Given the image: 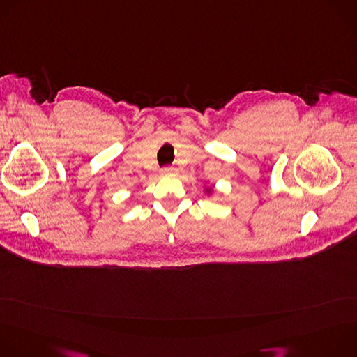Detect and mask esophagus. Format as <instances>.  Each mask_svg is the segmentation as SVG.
Returning a JSON list of instances; mask_svg holds the SVG:
<instances>
[{"instance_id":"1","label":"esophagus","mask_w":357,"mask_h":357,"mask_svg":"<svg viewBox=\"0 0 357 357\" xmlns=\"http://www.w3.org/2000/svg\"><path fill=\"white\" fill-rule=\"evenodd\" d=\"M161 175H162V176H175V175H176V168H174V167L162 168V169H161Z\"/></svg>"}]
</instances>
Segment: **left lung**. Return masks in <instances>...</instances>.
I'll list each match as a JSON object with an SVG mask.
<instances>
[{
    "label": "left lung",
    "mask_w": 357,
    "mask_h": 357,
    "mask_svg": "<svg viewBox=\"0 0 357 357\" xmlns=\"http://www.w3.org/2000/svg\"><path fill=\"white\" fill-rule=\"evenodd\" d=\"M206 192H211V189H206Z\"/></svg>",
    "instance_id": "8db88e82"
}]
</instances>
